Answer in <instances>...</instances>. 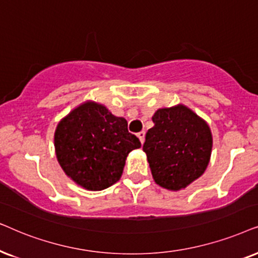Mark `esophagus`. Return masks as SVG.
I'll use <instances>...</instances> for the list:
<instances>
[{"instance_id":"obj_1","label":"esophagus","mask_w":258,"mask_h":258,"mask_svg":"<svg viewBox=\"0 0 258 258\" xmlns=\"http://www.w3.org/2000/svg\"><path fill=\"white\" fill-rule=\"evenodd\" d=\"M138 138H139V140H140V143L144 144V142H145V132H144V131L139 132V133H138Z\"/></svg>"}]
</instances>
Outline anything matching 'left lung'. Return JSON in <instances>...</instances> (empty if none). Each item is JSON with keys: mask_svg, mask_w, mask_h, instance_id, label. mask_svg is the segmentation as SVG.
Segmentation results:
<instances>
[{"mask_svg": "<svg viewBox=\"0 0 258 258\" xmlns=\"http://www.w3.org/2000/svg\"><path fill=\"white\" fill-rule=\"evenodd\" d=\"M154 126L146 133L143 150L159 186L179 191L207 170L212 151L208 122L186 107L177 105L157 109Z\"/></svg>", "mask_w": 258, "mask_h": 258, "instance_id": "obj_1", "label": "left lung"}]
</instances>
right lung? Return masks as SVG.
<instances>
[{"label":"right lung","instance_id":"1","mask_svg":"<svg viewBox=\"0 0 258 258\" xmlns=\"http://www.w3.org/2000/svg\"><path fill=\"white\" fill-rule=\"evenodd\" d=\"M54 146L60 166L74 183L101 191L120 179L128 153L142 144L128 132L125 118L88 100L60 120Z\"/></svg>","mask_w":258,"mask_h":258}]
</instances>
